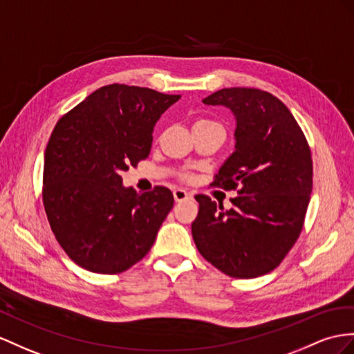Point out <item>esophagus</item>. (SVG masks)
Returning a JSON list of instances; mask_svg holds the SVG:
<instances>
[{
	"label": "esophagus",
	"instance_id": "obj_1",
	"mask_svg": "<svg viewBox=\"0 0 354 354\" xmlns=\"http://www.w3.org/2000/svg\"><path fill=\"white\" fill-rule=\"evenodd\" d=\"M174 197H175V202H183V201H187V198L192 197V194L187 193L185 189L178 188V189H175V192H174Z\"/></svg>",
	"mask_w": 354,
	"mask_h": 354
}]
</instances>
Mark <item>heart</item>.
I'll use <instances>...</instances> for the list:
<instances>
[{"label":"heart","instance_id":"b5f03b06","mask_svg":"<svg viewBox=\"0 0 354 354\" xmlns=\"http://www.w3.org/2000/svg\"><path fill=\"white\" fill-rule=\"evenodd\" d=\"M194 125H220V124L215 122V121H209V120H202V121H197ZM183 178L184 179H189L192 176H189L188 174H185V175H183Z\"/></svg>","mask_w":354,"mask_h":354}]
</instances>
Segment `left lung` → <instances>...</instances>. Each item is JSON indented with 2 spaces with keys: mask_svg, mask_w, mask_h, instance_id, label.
Instances as JSON below:
<instances>
[{
  "mask_svg": "<svg viewBox=\"0 0 354 354\" xmlns=\"http://www.w3.org/2000/svg\"><path fill=\"white\" fill-rule=\"evenodd\" d=\"M203 103L229 107L236 118V147L212 185L238 196L224 211L197 194L193 239L225 275L257 278L284 260L302 232L313 192L310 145L287 106L266 91L224 88Z\"/></svg>",
  "mask_w": 354,
  "mask_h": 354,
  "instance_id": "8db88e82",
  "label": "left lung"
}]
</instances>
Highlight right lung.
<instances>
[{"mask_svg": "<svg viewBox=\"0 0 354 354\" xmlns=\"http://www.w3.org/2000/svg\"><path fill=\"white\" fill-rule=\"evenodd\" d=\"M180 95L140 86H102L53 129L44 152L43 205L59 245L76 265L115 275L148 254L174 194L136 193L122 171L147 158L153 125Z\"/></svg>", "mask_w": 354, "mask_h": 354, "instance_id": "obj_1", "label": "right lung"}]
</instances>
